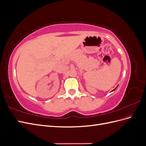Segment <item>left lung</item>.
<instances>
[{
  "mask_svg": "<svg viewBox=\"0 0 146 146\" xmlns=\"http://www.w3.org/2000/svg\"><path fill=\"white\" fill-rule=\"evenodd\" d=\"M117 87H116V88H115V89H114V90H113V91H114V90H116V88H117Z\"/></svg>",
  "mask_w": 146,
  "mask_h": 146,
  "instance_id": "1",
  "label": "left lung"
}]
</instances>
